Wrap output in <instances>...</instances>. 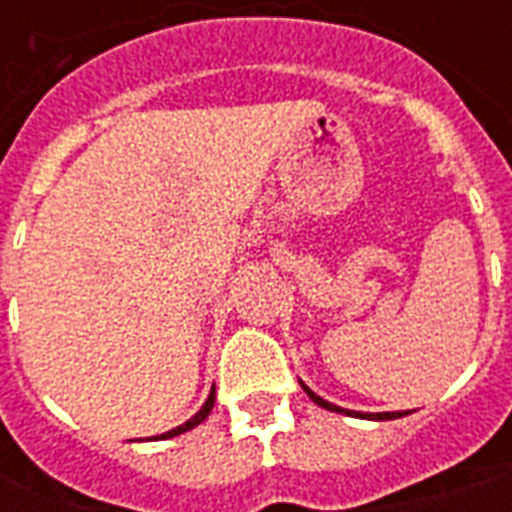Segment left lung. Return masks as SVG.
Listing matches in <instances>:
<instances>
[{
	"mask_svg": "<svg viewBox=\"0 0 512 512\" xmlns=\"http://www.w3.org/2000/svg\"><path fill=\"white\" fill-rule=\"evenodd\" d=\"M300 385H303V382H300ZM303 390H305V393H308V398H311L313 404L324 406V409H329V412L350 414V417H361V420H398V417H404V414H409V412H377V414H372V412H350V409H342V406L329 404V401H324V398H321V396H316V393H313V390L308 388V385H303Z\"/></svg>",
	"mask_w": 512,
	"mask_h": 512,
	"instance_id": "left-lung-1",
	"label": "left lung"
}]
</instances>
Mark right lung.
Returning <instances> with one entry per match:
<instances>
[{"label":"right lung","instance_id":"add662e5","mask_svg":"<svg viewBox=\"0 0 512 512\" xmlns=\"http://www.w3.org/2000/svg\"><path fill=\"white\" fill-rule=\"evenodd\" d=\"M212 406H215V388H212V393H209V398H207V401H204V406H201L199 412L193 414L191 420L183 422V425H177V428L167 430V433H162V436H156V438H172V436H180V433H185V430L196 428V425H199V422L207 420L209 412H212Z\"/></svg>","mask_w":512,"mask_h":512}]
</instances>
